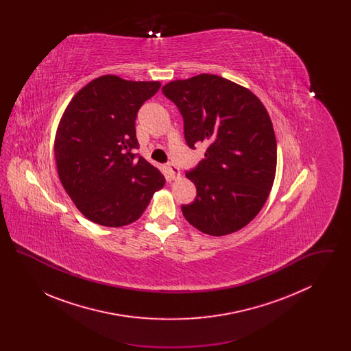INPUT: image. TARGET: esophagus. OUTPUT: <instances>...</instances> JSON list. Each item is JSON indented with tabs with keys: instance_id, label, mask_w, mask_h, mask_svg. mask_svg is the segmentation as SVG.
Segmentation results:
<instances>
[{
	"instance_id": "esophagus-1",
	"label": "esophagus",
	"mask_w": 351,
	"mask_h": 351,
	"mask_svg": "<svg viewBox=\"0 0 351 351\" xmlns=\"http://www.w3.org/2000/svg\"><path fill=\"white\" fill-rule=\"evenodd\" d=\"M168 171H169V173H171L172 180H178V179H180L182 173H180V169H179V167H176L175 165H168Z\"/></svg>"
}]
</instances>
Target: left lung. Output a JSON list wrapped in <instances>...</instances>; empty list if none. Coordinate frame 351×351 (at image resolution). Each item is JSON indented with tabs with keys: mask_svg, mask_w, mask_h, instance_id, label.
<instances>
[{
	"mask_svg": "<svg viewBox=\"0 0 351 351\" xmlns=\"http://www.w3.org/2000/svg\"><path fill=\"white\" fill-rule=\"evenodd\" d=\"M184 118L191 149L208 145L205 159L185 172L195 184L185 219L201 233L222 237L245 228L263 208L276 173V138L267 109L250 89L201 73L162 88Z\"/></svg>",
	"mask_w": 351,
	"mask_h": 351,
	"instance_id": "1",
	"label": "left lung"
}]
</instances>
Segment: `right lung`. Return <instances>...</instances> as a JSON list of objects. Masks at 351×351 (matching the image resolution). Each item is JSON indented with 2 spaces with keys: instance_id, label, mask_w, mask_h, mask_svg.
<instances>
[{
  "instance_id": "obj_1",
  "label": "right lung",
  "mask_w": 351,
  "mask_h": 351,
  "mask_svg": "<svg viewBox=\"0 0 351 351\" xmlns=\"http://www.w3.org/2000/svg\"><path fill=\"white\" fill-rule=\"evenodd\" d=\"M160 85L104 75L69 101L55 134V163L64 191L89 221L106 228L133 223L166 183L158 168L133 154L136 113Z\"/></svg>"
}]
</instances>
